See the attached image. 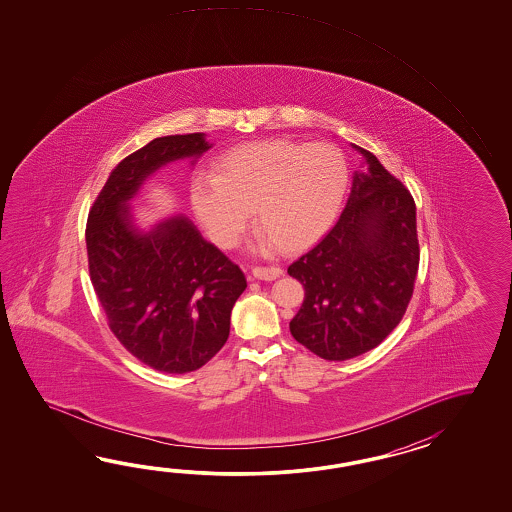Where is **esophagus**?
Here are the masks:
<instances>
[{
    "instance_id": "esophagus-1",
    "label": "esophagus",
    "mask_w": 512,
    "mask_h": 512,
    "mask_svg": "<svg viewBox=\"0 0 512 512\" xmlns=\"http://www.w3.org/2000/svg\"><path fill=\"white\" fill-rule=\"evenodd\" d=\"M252 274H254L256 278H260V280H267V282H271V280H276L278 276H282L283 269L282 267H278V265L254 267V269H252Z\"/></svg>"
}]
</instances>
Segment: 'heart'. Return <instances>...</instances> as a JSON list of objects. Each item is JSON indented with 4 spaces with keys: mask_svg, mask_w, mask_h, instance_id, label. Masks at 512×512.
<instances>
[{
    "mask_svg": "<svg viewBox=\"0 0 512 512\" xmlns=\"http://www.w3.org/2000/svg\"><path fill=\"white\" fill-rule=\"evenodd\" d=\"M349 181L348 157L333 142H245L219 157L214 177H194L190 201L221 247L240 240L254 210V229L267 245L294 252L331 227Z\"/></svg>",
    "mask_w": 512,
    "mask_h": 512,
    "instance_id": "b5f03b06",
    "label": "heart"
}]
</instances>
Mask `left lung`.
<instances>
[{
    "label": "left lung",
    "mask_w": 512,
    "mask_h": 512,
    "mask_svg": "<svg viewBox=\"0 0 512 512\" xmlns=\"http://www.w3.org/2000/svg\"><path fill=\"white\" fill-rule=\"evenodd\" d=\"M355 148L368 170L353 175L337 225L287 269L305 289L291 335L326 360L377 348L403 320L419 269L414 197L373 153Z\"/></svg>",
    "instance_id": "1"
}]
</instances>
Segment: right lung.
Segmentation results:
<instances>
[{
	"label": "right lung",
	"instance_id": "obj_1",
	"mask_svg": "<svg viewBox=\"0 0 512 512\" xmlns=\"http://www.w3.org/2000/svg\"><path fill=\"white\" fill-rule=\"evenodd\" d=\"M210 148L205 133L153 139L117 164L87 216L89 276L109 329L164 373L199 370L225 346L247 280L185 216L139 232L128 201L163 164L196 161Z\"/></svg>",
	"mask_w": 512,
	"mask_h": 512
}]
</instances>
